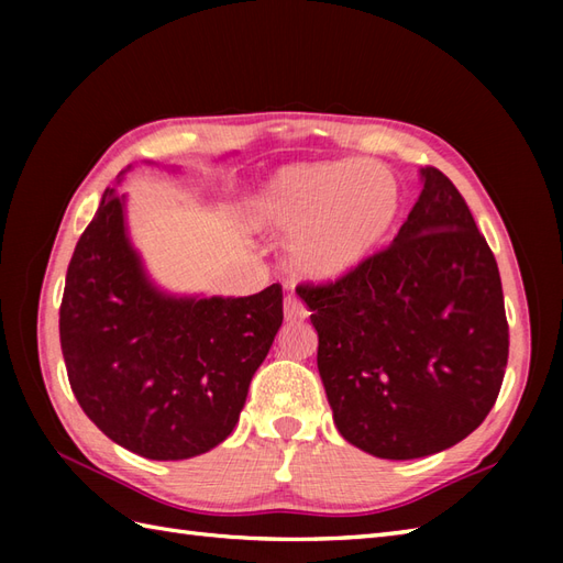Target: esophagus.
Listing matches in <instances>:
<instances>
[{
  "label": "esophagus",
  "instance_id": "1",
  "mask_svg": "<svg viewBox=\"0 0 563 563\" xmlns=\"http://www.w3.org/2000/svg\"><path fill=\"white\" fill-rule=\"evenodd\" d=\"M283 309H285V319H288V321H302V319L309 317V309L305 307L300 297H295V295L285 297Z\"/></svg>",
  "mask_w": 563,
  "mask_h": 563
}]
</instances>
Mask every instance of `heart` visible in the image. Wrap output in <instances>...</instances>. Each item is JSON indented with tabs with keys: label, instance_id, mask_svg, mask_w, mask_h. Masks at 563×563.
I'll list each match as a JSON object with an SVG mask.
<instances>
[{
	"label": "heart",
	"instance_id": "obj_1",
	"mask_svg": "<svg viewBox=\"0 0 563 563\" xmlns=\"http://www.w3.org/2000/svg\"><path fill=\"white\" fill-rule=\"evenodd\" d=\"M399 208V186L385 166L345 159L285 166L249 202V220L292 239L290 263L302 278L336 283L387 244Z\"/></svg>",
	"mask_w": 563,
	"mask_h": 563
}]
</instances>
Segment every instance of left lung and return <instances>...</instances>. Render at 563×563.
I'll use <instances>...</instances> for the list:
<instances>
[{"instance_id":"1","label":"left lung","mask_w":563,"mask_h":563,"mask_svg":"<svg viewBox=\"0 0 563 563\" xmlns=\"http://www.w3.org/2000/svg\"><path fill=\"white\" fill-rule=\"evenodd\" d=\"M394 242L349 278L300 285L339 433L382 460L428 457L482 426L504 385L496 258L450 178L426 166Z\"/></svg>"}]
</instances>
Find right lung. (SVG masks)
I'll return each mask as SVG.
<instances>
[{
	"label": "right lung",
	"mask_w": 563,
	"mask_h": 563,
	"mask_svg": "<svg viewBox=\"0 0 563 563\" xmlns=\"http://www.w3.org/2000/svg\"><path fill=\"white\" fill-rule=\"evenodd\" d=\"M280 324L278 283L249 297L159 290L130 244L125 196L106 188L69 261L59 345L71 391L101 433L166 462L232 433Z\"/></svg>",
	"instance_id": "add662e5"
}]
</instances>
